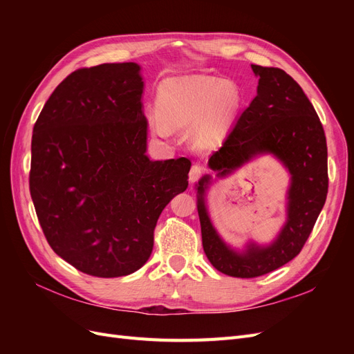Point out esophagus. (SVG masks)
<instances>
[{"mask_svg":"<svg viewBox=\"0 0 354 354\" xmlns=\"http://www.w3.org/2000/svg\"><path fill=\"white\" fill-rule=\"evenodd\" d=\"M203 171H205V168L201 167V165H194V167L190 168V173H189V180L192 181V183H195V181H198V180L202 177Z\"/></svg>","mask_w":354,"mask_h":354,"instance_id":"esophagus-1","label":"esophagus"}]
</instances>
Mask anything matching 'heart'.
Listing matches in <instances>:
<instances>
[{"instance_id": "1", "label": "heart", "mask_w": 354, "mask_h": 354, "mask_svg": "<svg viewBox=\"0 0 354 354\" xmlns=\"http://www.w3.org/2000/svg\"><path fill=\"white\" fill-rule=\"evenodd\" d=\"M241 103L242 91L230 80L202 75L169 80L158 90V113L149 115V125L160 137L169 136L173 128L190 127L192 143L211 147L226 134Z\"/></svg>"}]
</instances>
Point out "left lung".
Returning a JSON list of instances; mask_svg holds the SVG:
<instances>
[{"instance_id": "8db88e82", "label": "left lung", "mask_w": 354, "mask_h": 354, "mask_svg": "<svg viewBox=\"0 0 354 354\" xmlns=\"http://www.w3.org/2000/svg\"><path fill=\"white\" fill-rule=\"evenodd\" d=\"M251 68L259 77L257 95L208 165L224 177L257 155H274L291 174L285 226L270 245L250 243L243 252L234 251L218 236L208 216L205 190L211 177L203 176L196 185L203 251L218 272L242 279L270 273L297 257L328 195L326 137L313 104L285 71Z\"/></svg>"}]
</instances>
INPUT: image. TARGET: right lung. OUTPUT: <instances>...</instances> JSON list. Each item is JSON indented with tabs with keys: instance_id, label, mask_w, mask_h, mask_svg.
<instances>
[{
	"instance_id": "add662e5",
	"label": "right lung",
	"mask_w": 354,
	"mask_h": 354,
	"mask_svg": "<svg viewBox=\"0 0 354 354\" xmlns=\"http://www.w3.org/2000/svg\"><path fill=\"white\" fill-rule=\"evenodd\" d=\"M137 63H103L63 80L30 146L29 190L48 245L97 277L134 273L160 212L189 185L187 158L151 160Z\"/></svg>"
}]
</instances>
